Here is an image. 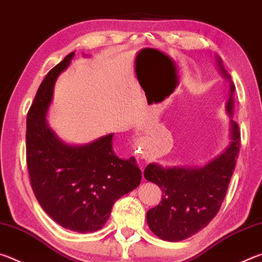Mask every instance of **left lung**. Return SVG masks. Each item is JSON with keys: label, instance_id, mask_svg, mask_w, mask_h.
I'll return each instance as SVG.
<instances>
[{"label": "left lung", "instance_id": "8db88e82", "mask_svg": "<svg viewBox=\"0 0 262 262\" xmlns=\"http://www.w3.org/2000/svg\"><path fill=\"white\" fill-rule=\"evenodd\" d=\"M216 57L220 73L230 84L225 111L230 117L229 144L203 166H166L150 163L144 178L162 189L158 206L147 212L151 231L163 241L180 242L206 228L219 212L236 167L241 132L232 120L236 88L223 61Z\"/></svg>", "mask_w": 262, "mask_h": 262}]
</instances>
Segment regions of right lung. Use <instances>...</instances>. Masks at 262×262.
Wrapping results in <instances>:
<instances>
[{"mask_svg": "<svg viewBox=\"0 0 262 262\" xmlns=\"http://www.w3.org/2000/svg\"><path fill=\"white\" fill-rule=\"evenodd\" d=\"M74 56L72 52L50 70L38 89L26 118V163L46 214L64 229L85 233L104 227L114 202L140 185L142 173L134 157L115 155L114 134L69 144L48 126L55 82Z\"/></svg>", "mask_w": 262, "mask_h": 262, "instance_id": "obj_1", "label": "right lung"}]
</instances>
